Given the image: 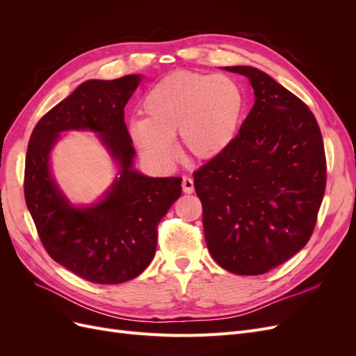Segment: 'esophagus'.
<instances>
[{
	"label": "esophagus",
	"instance_id": "34e87169",
	"mask_svg": "<svg viewBox=\"0 0 356 356\" xmlns=\"http://www.w3.org/2000/svg\"><path fill=\"white\" fill-rule=\"evenodd\" d=\"M182 191L187 193V195H191L193 191H195V182H193V179L190 177H184L182 178Z\"/></svg>",
	"mask_w": 356,
	"mask_h": 356
}]
</instances>
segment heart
<instances>
[{
    "mask_svg": "<svg viewBox=\"0 0 356 356\" xmlns=\"http://www.w3.org/2000/svg\"><path fill=\"white\" fill-rule=\"evenodd\" d=\"M243 105L241 86L227 75L170 74L145 95L144 120L132 124L134 141L144 156L161 165L177 157L178 132L191 156L217 157L238 135Z\"/></svg>",
    "mask_w": 356,
    "mask_h": 356,
    "instance_id": "heart-1",
    "label": "heart"
}]
</instances>
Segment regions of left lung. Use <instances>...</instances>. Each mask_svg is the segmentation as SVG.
<instances>
[{
	"label": "left lung",
	"mask_w": 356,
	"mask_h": 356,
	"mask_svg": "<svg viewBox=\"0 0 356 356\" xmlns=\"http://www.w3.org/2000/svg\"><path fill=\"white\" fill-rule=\"evenodd\" d=\"M255 104L234 141L199 168L195 188L212 258L236 275H263L303 248L327 184L316 118L294 93L252 67Z\"/></svg>",
	"instance_id": "obj_1"
}]
</instances>
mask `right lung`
Segmentation results:
<instances>
[{"label": "right lung", "instance_id": "right-lung-1", "mask_svg": "<svg viewBox=\"0 0 356 356\" xmlns=\"http://www.w3.org/2000/svg\"><path fill=\"white\" fill-rule=\"evenodd\" d=\"M139 80L81 83L40 118L26 149L25 200L41 243L56 263L93 284H123L143 273L156 252L159 222L181 196L182 178H149L132 169L124 106ZM70 128L99 133L122 168L112 190L89 209L70 205L49 175V149Z\"/></svg>", "mask_w": 356, "mask_h": 356}]
</instances>
